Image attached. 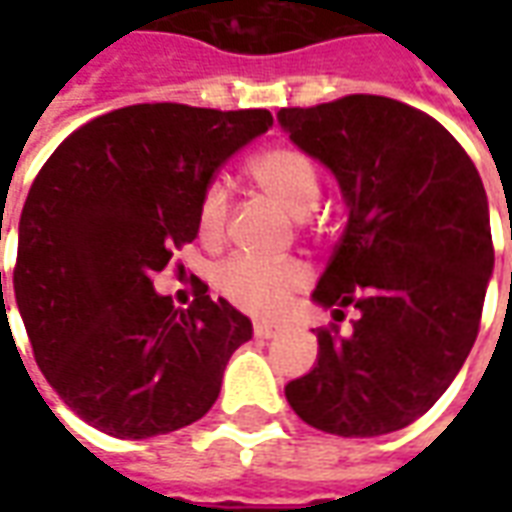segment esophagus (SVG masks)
I'll use <instances>...</instances> for the list:
<instances>
[{"instance_id": "1", "label": "esophagus", "mask_w": 512, "mask_h": 512, "mask_svg": "<svg viewBox=\"0 0 512 512\" xmlns=\"http://www.w3.org/2000/svg\"><path fill=\"white\" fill-rule=\"evenodd\" d=\"M277 334H279L277 326H271V323H263V321L255 323V337H260V340H271V337H277Z\"/></svg>"}]
</instances>
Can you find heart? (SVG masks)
Returning a JSON list of instances; mask_svg holds the SVG:
<instances>
[{
    "mask_svg": "<svg viewBox=\"0 0 512 512\" xmlns=\"http://www.w3.org/2000/svg\"><path fill=\"white\" fill-rule=\"evenodd\" d=\"M249 178L293 216H307L321 197V175L310 153L293 145H271L249 158ZM230 191L222 180H208L197 200V230L205 244H222L230 230ZM310 285V271L296 257L263 260L235 255L216 268V288L238 310L271 318Z\"/></svg>",
    "mask_w": 512,
    "mask_h": 512,
    "instance_id": "b5f03b06",
    "label": "heart"
}]
</instances>
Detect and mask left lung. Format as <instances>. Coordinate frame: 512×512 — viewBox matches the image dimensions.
<instances>
[{
  "label": "left lung",
  "instance_id": "left-lung-1",
  "mask_svg": "<svg viewBox=\"0 0 512 512\" xmlns=\"http://www.w3.org/2000/svg\"><path fill=\"white\" fill-rule=\"evenodd\" d=\"M290 139L332 169L348 227L312 299L359 310L354 332L315 329L321 354L285 397L307 425L345 439L422 417L472 351L494 241L483 180L458 139L414 106L345 95L279 109Z\"/></svg>",
  "mask_w": 512,
  "mask_h": 512
}]
</instances>
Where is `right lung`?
Segmentation results:
<instances>
[{
	"mask_svg": "<svg viewBox=\"0 0 512 512\" xmlns=\"http://www.w3.org/2000/svg\"><path fill=\"white\" fill-rule=\"evenodd\" d=\"M271 126L268 109L123 106L76 128L38 172L13 288L40 373L93 428L147 439L216 403L252 323L202 279L175 310L153 277L200 233L202 186Z\"/></svg>",
	"mask_w": 512,
	"mask_h": 512,
	"instance_id": "1",
	"label": "right lung"
}]
</instances>
